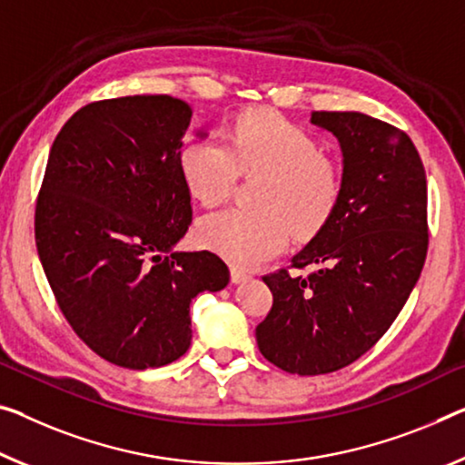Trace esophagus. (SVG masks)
I'll list each match as a JSON object with an SVG mask.
<instances>
[{
	"label": "esophagus",
	"mask_w": 465,
	"mask_h": 465,
	"mask_svg": "<svg viewBox=\"0 0 465 465\" xmlns=\"http://www.w3.org/2000/svg\"><path fill=\"white\" fill-rule=\"evenodd\" d=\"M231 278H232V282H245L247 278H252V274H249L247 270H241V268H231Z\"/></svg>",
	"instance_id": "34e87169"
}]
</instances>
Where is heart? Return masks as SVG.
Segmentation results:
<instances>
[{
	"instance_id": "1",
	"label": "heart",
	"mask_w": 465,
	"mask_h": 465,
	"mask_svg": "<svg viewBox=\"0 0 465 465\" xmlns=\"http://www.w3.org/2000/svg\"><path fill=\"white\" fill-rule=\"evenodd\" d=\"M184 184L199 203L218 205L231 197L239 176H257L260 210H223L197 226L203 247L232 266L255 268L281 253L289 232L310 237L337 208L342 176L305 128L281 114L252 110L234 120L228 143L202 137L181 153Z\"/></svg>"
}]
</instances>
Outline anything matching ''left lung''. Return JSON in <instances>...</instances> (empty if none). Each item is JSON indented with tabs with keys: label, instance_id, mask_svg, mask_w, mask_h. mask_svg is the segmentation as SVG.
Masks as SVG:
<instances>
[{
	"label": "left lung",
	"instance_id": "obj_1",
	"mask_svg": "<svg viewBox=\"0 0 465 465\" xmlns=\"http://www.w3.org/2000/svg\"><path fill=\"white\" fill-rule=\"evenodd\" d=\"M342 149V191L328 223L263 276L272 307L257 347L284 372H337L370 351L405 305L428 252V193L420 153L401 128L360 112H313ZM314 266L307 277L291 267Z\"/></svg>",
	"mask_w": 465,
	"mask_h": 465
}]
</instances>
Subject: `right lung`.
I'll return each mask as SVG.
<instances>
[{
    "label": "right lung",
    "instance_id": "add662e5",
    "mask_svg": "<svg viewBox=\"0 0 465 465\" xmlns=\"http://www.w3.org/2000/svg\"><path fill=\"white\" fill-rule=\"evenodd\" d=\"M191 108L170 95L87 104L55 137L35 241L55 302L91 351L128 370L187 353L191 299L228 284L212 252H173L193 220L181 173Z\"/></svg>",
    "mask_w": 465,
    "mask_h": 465
}]
</instances>
